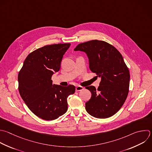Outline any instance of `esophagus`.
<instances>
[{
    "label": "esophagus",
    "mask_w": 152,
    "mask_h": 152,
    "mask_svg": "<svg viewBox=\"0 0 152 152\" xmlns=\"http://www.w3.org/2000/svg\"><path fill=\"white\" fill-rule=\"evenodd\" d=\"M75 90H76V91H81V90H84V87H81V86H78L76 87Z\"/></svg>",
    "instance_id": "esophagus-1"
}]
</instances>
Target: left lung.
Returning a JSON list of instances; mask_svg holds the SVG:
<instances>
[{
    "label": "left lung",
    "instance_id": "obj_1",
    "mask_svg": "<svg viewBox=\"0 0 152 152\" xmlns=\"http://www.w3.org/2000/svg\"><path fill=\"white\" fill-rule=\"evenodd\" d=\"M75 51L84 52L89 59V68L101 78L97 89L86 87L91 97L86 103V109L97 118L115 115L124 104L128 92L130 75L120 52L109 43L97 40L82 43Z\"/></svg>",
    "mask_w": 152,
    "mask_h": 152
}]
</instances>
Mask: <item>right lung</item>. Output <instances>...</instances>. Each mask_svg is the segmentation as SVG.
I'll use <instances>...</instances> for the list:
<instances>
[{
  "instance_id": "add662e5",
  "label": "right lung",
  "mask_w": 152,
  "mask_h": 152,
  "mask_svg": "<svg viewBox=\"0 0 152 152\" xmlns=\"http://www.w3.org/2000/svg\"><path fill=\"white\" fill-rule=\"evenodd\" d=\"M70 43L46 45L30 53L19 72L18 90L30 110L38 117L51 121L68 109L67 98L75 93L73 85L52 84V76L59 71L63 55Z\"/></svg>"
}]
</instances>
